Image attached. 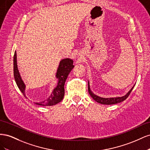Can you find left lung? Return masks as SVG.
Listing matches in <instances>:
<instances>
[{
    "label": "left lung",
    "mask_w": 150,
    "mask_h": 150,
    "mask_svg": "<svg viewBox=\"0 0 150 150\" xmlns=\"http://www.w3.org/2000/svg\"><path fill=\"white\" fill-rule=\"evenodd\" d=\"M133 88H134V86L124 96L117 97V98H103L97 96V95H95L91 91L90 87H89V84L88 82V92H89V94L91 95V96L96 102L103 104H115L119 103H121L122 101H125V99L129 96V95L130 94L131 91L133 90Z\"/></svg>",
    "instance_id": "left-lung-1"
}]
</instances>
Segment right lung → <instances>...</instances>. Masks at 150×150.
I'll list each match as a JSON object with an SVG mask.
<instances>
[{
    "mask_svg": "<svg viewBox=\"0 0 150 150\" xmlns=\"http://www.w3.org/2000/svg\"><path fill=\"white\" fill-rule=\"evenodd\" d=\"M74 67V66L73 65V61L72 59L68 58L62 59L60 62L56 73V78L59 80L57 87L54 89L51 96L46 100L40 103H35V104L40 106H53L61 102L63 98H64V84L66 80L69 72ZM13 76H14V79L18 88H19L22 93L25 97V85L24 81L22 80L19 70H18L17 65V54L16 51L14 53V56H13Z\"/></svg>",
    "mask_w": 150,
    "mask_h": 150,
    "instance_id": "right-lung-1",
    "label": "right lung"
}]
</instances>
